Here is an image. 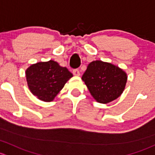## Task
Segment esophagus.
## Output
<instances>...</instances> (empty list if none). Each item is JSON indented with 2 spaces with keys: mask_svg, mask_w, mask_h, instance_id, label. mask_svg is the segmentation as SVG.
Segmentation results:
<instances>
[{
  "mask_svg": "<svg viewBox=\"0 0 155 155\" xmlns=\"http://www.w3.org/2000/svg\"><path fill=\"white\" fill-rule=\"evenodd\" d=\"M73 74L74 76H80V71L78 69H74L73 70Z\"/></svg>",
  "mask_w": 155,
  "mask_h": 155,
  "instance_id": "34e87169",
  "label": "esophagus"
}]
</instances>
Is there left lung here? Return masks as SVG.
Listing matches in <instances>:
<instances>
[{
  "label": "left lung",
  "mask_w": 155,
  "mask_h": 155,
  "mask_svg": "<svg viewBox=\"0 0 155 155\" xmlns=\"http://www.w3.org/2000/svg\"><path fill=\"white\" fill-rule=\"evenodd\" d=\"M127 76L125 71L110 63L91 62L82 76L89 92L97 102L107 104L123 92Z\"/></svg>",
  "instance_id": "left-lung-1"
}]
</instances>
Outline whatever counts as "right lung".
<instances>
[{"mask_svg":"<svg viewBox=\"0 0 155 155\" xmlns=\"http://www.w3.org/2000/svg\"><path fill=\"white\" fill-rule=\"evenodd\" d=\"M28 88L38 99L52 101L73 74L54 60L31 65L25 71Z\"/></svg>","mask_w":155,"mask_h":155,"instance_id":"obj_1","label":"right lung"}]
</instances>
